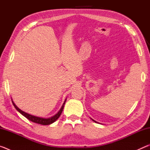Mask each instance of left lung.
Returning a JSON list of instances; mask_svg holds the SVG:
<instances>
[{
    "label": "left lung",
    "mask_w": 150,
    "mask_h": 150,
    "mask_svg": "<svg viewBox=\"0 0 150 150\" xmlns=\"http://www.w3.org/2000/svg\"><path fill=\"white\" fill-rule=\"evenodd\" d=\"M91 120H92L93 121H94V122H96V123H98V122H96L95 120H93V119H92V118H91Z\"/></svg>",
    "instance_id": "left-lung-1"
}]
</instances>
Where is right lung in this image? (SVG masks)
Here are the masks:
<instances>
[{
	"label": "right lung",
	"instance_id": "1",
	"mask_svg": "<svg viewBox=\"0 0 150 150\" xmlns=\"http://www.w3.org/2000/svg\"><path fill=\"white\" fill-rule=\"evenodd\" d=\"M66 100H67V98H66V99L65 100L64 103H63V105L62 106V108H60V110H59V112H58L57 114H55L54 116H52V117L47 118L38 117V116H34V115H30V114L27 113V112H24L23 110H22L21 109H20L16 105H15V103H14V101L12 100V104H13V105L14 106L15 108H16V110L18 111L20 114H21V115H22L24 116H25V117L28 119V120H30V121L39 124H42V125H49V124L54 123V122L56 121L57 119L59 118L60 115H62L63 109V108H64V105H65V103L66 102Z\"/></svg>",
	"mask_w": 150,
	"mask_h": 150
}]
</instances>
